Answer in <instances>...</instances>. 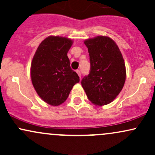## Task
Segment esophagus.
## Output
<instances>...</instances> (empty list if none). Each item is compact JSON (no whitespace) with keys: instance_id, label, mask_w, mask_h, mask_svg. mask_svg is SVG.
<instances>
[{"instance_id":"esophagus-1","label":"esophagus","mask_w":155,"mask_h":155,"mask_svg":"<svg viewBox=\"0 0 155 155\" xmlns=\"http://www.w3.org/2000/svg\"><path fill=\"white\" fill-rule=\"evenodd\" d=\"M76 73H77L78 75H79V77L81 78V71H80V70H76Z\"/></svg>"}]
</instances>
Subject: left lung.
<instances>
[{
  "instance_id": "obj_1",
  "label": "left lung",
  "mask_w": 155,
  "mask_h": 155,
  "mask_svg": "<svg viewBox=\"0 0 155 155\" xmlns=\"http://www.w3.org/2000/svg\"><path fill=\"white\" fill-rule=\"evenodd\" d=\"M90 54V74L81 84L88 99L96 106L110 104L124 86L126 70L117 45L109 37L97 36L84 41Z\"/></svg>"
}]
</instances>
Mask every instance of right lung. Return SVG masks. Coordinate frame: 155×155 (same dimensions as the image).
Instances as JSON below:
<instances>
[{
    "label": "right lung",
    "instance_id": "right-lung-1",
    "mask_svg": "<svg viewBox=\"0 0 155 155\" xmlns=\"http://www.w3.org/2000/svg\"><path fill=\"white\" fill-rule=\"evenodd\" d=\"M72 43L65 37L49 36L38 46L32 60L33 87L41 98L51 106L65 102L74 85L79 82L67 56Z\"/></svg>",
    "mask_w": 155,
    "mask_h": 155
}]
</instances>
